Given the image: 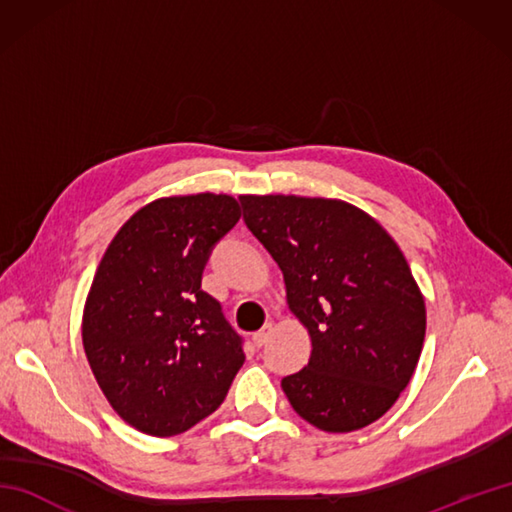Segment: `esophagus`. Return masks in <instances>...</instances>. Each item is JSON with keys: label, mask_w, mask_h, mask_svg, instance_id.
I'll return each mask as SVG.
<instances>
[{"label": "esophagus", "mask_w": 512, "mask_h": 512, "mask_svg": "<svg viewBox=\"0 0 512 512\" xmlns=\"http://www.w3.org/2000/svg\"><path fill=\"white\" fill-rule=\"evenodd\" d=\"M270 334H273V325H264V328L262 330H259V332H255L253 334V343L257 345V347H262L268 339H270Z\"/></svg>", "instance_id": "obj_1"}]
</instances>
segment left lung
Returning <instances> with one entry per match:
<instances>
[{"label":"left lung","mask_w":512,"mask_h":512,"mask_svg":"<svg viewBox=\"0 0 512 512\" xmlns=\"http://www.w3.org/2000/svg\"><path fill=\"white\" fill-rule=\"evenodd\" d=\"M239 202L312 341L308 365L281 380L292 409L330 433L385 416L409 385L427 330L424 297L394 237L345 200L239 195Z\"/></svg>","instance_id":"1"}]
</instances>
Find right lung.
<instances>
[{"mask_svg": "<svg viewBox=\"0 0 512 512\" xmlns=\"http://www.w3.org/2000/svg\"><path fill=\"white\" fill-rule=\"evenodd\" d=\"M239 220L226 193L158 198L107 246L81 336L112 409L147 436H178L222 405L244 365L239 336L202 290L211 246Z\"/></svg>", "mask_w": 512, "mask_h": 512, "instance_id": "1", "label": "right lung"}]
</instances>
